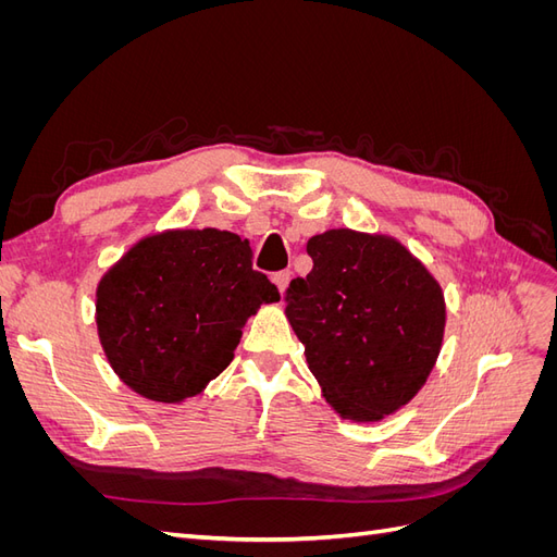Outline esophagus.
Here are the masks:
<instances>
[{"mask_svg": "<svg viewBox=\"0 0 557 557\" xmlns=\"http://www.w3.org/2000/svg\"><path fill=\"white\" fill-rule=\"evenodd\" d=\"M272 281L276 283V288H278L281 295H283L285 288H288V283H290V272H288V269H283V272H276V274L272 276Z\"/></svg>", "mask_w": 557, "mask_h": 557, "instance_id": "1", "label": "esophagus"}]
</instances>
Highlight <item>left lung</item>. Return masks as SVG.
I'll list each match as a JSON object with an SVG mask.
<instances>
[{
  "label": "left lung",
  "mask_w": 557,
  "mask_h": 557,
  "mask_svg": "<svg viewBox=\"0 0 557 557\" xmlns=\"http://www.w3.org/2000/svg\"><path fill=\"white\" fill-rule=\"evenodd\" d=\"M313 269L285 290L325 399L350 420H381L428 381L442 350L440 283L399 242L330 230L309 239Z\"/></svg>",
  "instance_id": "8db88e82"
}]
</instances>
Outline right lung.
<instances>
[{
  "mask_svg": "<svg viewBox=\"0 0 557 557\" xmlns=\"http://www.w3.org/2000/svg\"><path fill=\"white\" fill-rule=\"evenodd\" d=\"M278 297L237 234L162 232L132 246L99 281V342L134 393L176 404L223 372L246 320Z\"/></svg>",
  "mask_w": 557,
  "mask_h": 557,
  "instance_id": "1",
  "label": "right lung"
}]
</instances>
